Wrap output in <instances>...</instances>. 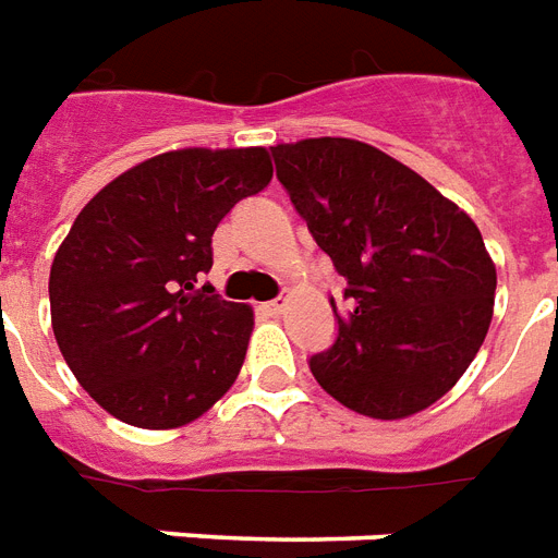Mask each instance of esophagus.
I'll return each instance as SVG.
<instances>
[{
    "mask_svg": "<svg viewBox=\"0 0 558 558\" xmlns=\"http://www.w3.org/2000/svg\"><path fill=\"white\" fill-rule=\"evenodd\" d=\"M260 310L266 313V316H283V310H287V301L283 298H275V301H266V304H260Z\"/></svg>",
    "mask_w": 558,
    "mask_h": 558,
    "instance_id": "obj_1",
    "label": "esophagus"
}]
</instances>
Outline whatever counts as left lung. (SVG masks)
<instances>
[{
    "instance_id": "obj_1",
    "label": "left lung",
    "mask_w": 558,
    "mask_h": 558,
    "mask_svg": "<svg viewBox=\"0 0 558 558\" xmlns=\"http://www.w3.org/2000/svg\"><path fill=\"white\" fill-rule=\"evenodd\" d=\"M278 181L342 280L333 345L310 356L348 410L407 418L465 374L488 333L495 263L477 225L410 166L345 137L271 146Z\"/></svg>"
}]
</instances>
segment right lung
Listing matches in <instances>:
<instances>
[{
	"label": "right lung",
	"instance_id": "obj_1",
	"mask_svg": "<svg viewBox=\"0 0 558 558\" xmlns=\"http://www.w3.org/2000/svg\"><path fill=\"white\" fill-rule=\"evenodd\" d=\"M269 181L266 148H184L128 169L78 213L49 304L63 360L101 410L169 430L231 389L254 316L202 275L216 225Z\"/></svg>",
	"mask_w": 558,
	"mask_h": 558
}]
</instances>
